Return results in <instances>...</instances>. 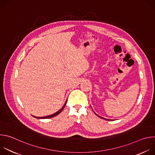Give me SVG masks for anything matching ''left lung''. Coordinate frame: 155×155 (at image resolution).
Here are the masks:
<instances>
[{
    "label": "left lung",
    "instance_id": "left-lung-1",
    "mask_svg": "<svg viewBox=\"0 0 155 155\" xmlns=\"http://www.w3.org/2000/svg\"><path fill=\"white\" fill-rule=\"evenodd\" d=\"M94 114H96V115H97V117H100V118H102V119H104V120H107V119H106V118H102V117H100V116H99V115H97V114H96V113H95V112H94Z\"/></svg>",
    "mask_w": 155,
    "mask_h": 155
}]
</instances>
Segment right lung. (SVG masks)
<instances>
[{"label":"right lung","mask_w":155,"mask_h":155,"mask_svg":"<svg viewBox=\"0 0 155 155\" xmlns=\"http://www.w3.org/2000/svg\"><path fill=\"white\" fill-rule=\"evenodd\" d=\"M66 102H67V101H66V102H65V103L64 104V106L59 110V111H58L57 112H56V113H54V114H53V115H48V116H46V117H34V116H33L34 118H38V119H46V118H52V117H55V116H56V115H58L59 114H60L61 112H62V110L64 109V107H65V104H66Z\"/></svg>","instance_id":"add662e5"}]
</instances>
